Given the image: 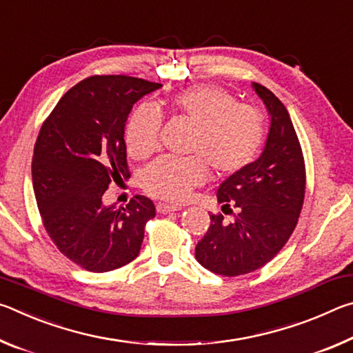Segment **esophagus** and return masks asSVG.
I'll use <instances>...</instances> for the list:
<instances>
[{
	"mask_svg": "<svg viewBox=\"0 0 353 353\" xmlns=\"http://www.w3.org/2000/svg\"><path fill=\"white\" fill-rule=\"evenodd\" d=\"M155 208H157V212H159V213H162V214H166V213L179 212V210H181V207H179V205H168V204H162V202H159V204L155 205Z\"/></svg>",
	"mask_w": 353,
	"mask_h": 353,
	"instance_id": "esophagus-1",
	"label": "esophagus"
}]
</instances>
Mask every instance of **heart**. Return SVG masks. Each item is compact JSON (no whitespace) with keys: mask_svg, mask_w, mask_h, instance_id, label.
<instances>
[{"mask_svg":"<svg viewBox=\"0 0 353 353\" xmlns=\"http://www.w3.org/2000/svg\"><path fill=\"white\" fill-rule=\"evenodd\" d=\"M171 115L193 128L187 154L193 157L159 159L141 174V187L155 199L179 202L191 188L213 177H229L252 163L265 137L263 118L254 107L236 104L224 88L194 85L166 101ZM162 117L152 105L143 104L130 113L124 128L128 152L137 160L159 149Z\"/></svg>","mask_w":353,"mask_h":353,"instance_id":"1","label":"heart"}]
</instances>
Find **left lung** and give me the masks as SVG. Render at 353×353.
<instances>
[{
  "label": "left lung",
  "mask_w": 353,
  "mask_h": 353,
  "mask_svg": "<svg viewBox=\"0 0 353 353\" xmlns=\"http://www.w3.org/2000/svg\"><path fill=\"white\" fill-rule=\"evenodd\" d=\"M271 117L265 148L255 162L219 185L221 210L196 244V260L225 277L252 272L271 261L296 229L305 198V162L290 113L276 94L252 82Z\"/></svg>",
  "instance_id": "left-lung-1"
}]
</instances>
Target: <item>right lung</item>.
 Masks as SVG:
<instances>
[{
	"mask_svg": "<svg viewBox=\"0 0 353 353\" xmlns=\"http://www.w3.org/2000/svg\"><path fill=\"white\" fill-rule=\"evenodd\" d=\"M162 87L130 76H92L63 94L41 124L32 185L41 221L57 249L92 272L139 256L145 225L155 216L146 196L126 207L104 205L112 182L130 176L124 128L132 105Z\"/></svg>",
	"mask_w": 353,
	"mask_h": 353,
	"instance_id": "obj_1",
	"label": "right lung"
}]
</instances>
